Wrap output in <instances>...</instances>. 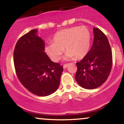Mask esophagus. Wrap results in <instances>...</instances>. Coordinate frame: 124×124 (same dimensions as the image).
<instances>
[{"instance_id":"34e87169","label":"esophagus","mask_w":124,"mask_h":124,"mask_svg":"<svg viewBox=\"0 0 124 124\" xmlns=\"http://www.w3.org/2000/svg\"><path fill=\"white\" fill-rule=\"evenodd\" d=\"M68 66V63H65V64H64L63 66V69H65V68H66L67 66Z\"/></svg>"}]
</instances>
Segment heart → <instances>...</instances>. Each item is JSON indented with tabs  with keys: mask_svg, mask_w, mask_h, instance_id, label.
Segmentation results:
<instances>
[{
	"mask_svg": "<svg viewBox=\"0 0 124 124\" xmlns=\"http://www.w3.org/2000/svg\"><path fill=\"white\" fill-rule=\"evenodd\" d=\"M91 34L86 27H72L61 30L55 34L52 42L47 44L45 51L54 62L60 60L64 50L65 58L75 59L83 58L87 54L90 45Z\"/></svg>",
	"mask_w": 124,
	"mask_h": 124,
	"instance_id": "heart-1",
	"label": "heart"
}]
</instances>
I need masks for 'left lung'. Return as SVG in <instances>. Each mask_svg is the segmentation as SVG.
<instances>
[{
	"mask_svg": "<svg viewBox=\"0 0 124 124\" xmlns=\"http://www.w3.org/2000/svg\"><path fill=\"white\" fill-rule=\"evenodd\" d=\"M94 41L86 56L76 63L75 79L82 87L94 89L107 80L112 64L111 48L106 35L98 28L93 29Z\"/></svg>",
	"mask_w": 124,
	"mask_h": 124,
	"instance_id": "1",
	"label": "left lung"
}]
</instances>
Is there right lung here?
I'll use <instances>...</instances> for the list:
<instances>
[{"label":"right lung","mask_w":124,"mask_h":124,"mask_svg":"<svg viewBox=\"0 0 124 124\" xmlns=\"http://www.w3.org/2000/svg\"><path fill=\"white\" fill-rule=\"evenodd\" d=\"M32 30L19 38L15 48L13 61L17 76L29 92L47 96L57 90L63 67L52 62L45 52V44Z\"/></svg>","instance_id":"right-lung-1"}]
</instances>
